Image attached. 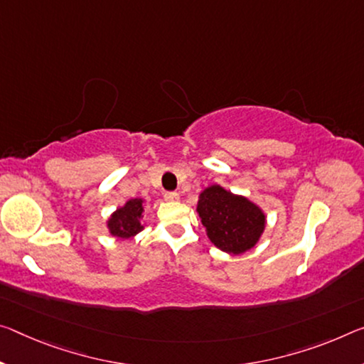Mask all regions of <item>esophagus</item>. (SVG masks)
<instances>
[{"mask_svg":"<svg viewBox=\"0 0 364 364\" xmlns=\"http://www.w3.org/2000/svg\"><path fill=\"white\" fill-rule=\"evenodd\" d=\"M164 196H165L166 200H178V199H180V194L175 193V191H166Z\"/></svg>","mask_w":364,"mask_h":364,"instance_id":"obj_1","label":"esophagus"}]
</instances>
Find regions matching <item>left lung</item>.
<instances>
[{"label": "left lung", "instance_id": "8db88e82", "mask_svg": "<svg viewBox=\"0 0 364 364\" xmlns=\"http://www.w3.org/2000/svg\"><path fill=\"white\" fill-rule=\"evenodd\" d=\"M196 210L209 240L228 255L250 251L264 233L265 215L261 207L218 184H212L200 193Z\"/></svg>", "mask_w": 364, "mask_h": 364}]
</instances>
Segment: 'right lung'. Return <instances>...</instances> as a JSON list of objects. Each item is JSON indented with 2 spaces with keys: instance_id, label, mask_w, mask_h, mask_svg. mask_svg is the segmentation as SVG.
Returning <instances> with one entry per match:
<instances>
[{
  "instance_id": "right-lung-1",
  "label": "right lung",
  "mask_w": 364,
  "mask_h": 364,
  "mask_svg": "<svg viewBox=\"0 0 364 364\" xmlns=\"http://www.w3.org/2000/svg\"><path fill=\"white\" fill-rule=\"evenodd\" d=\"M144 212V200L136 198L129 199L123 207L114 210L112 217L107 220V227L109 233L117 238L128 240L131 236L137 235L144 230V225L141 223Z\"/></svg>"
}]
</instances>
